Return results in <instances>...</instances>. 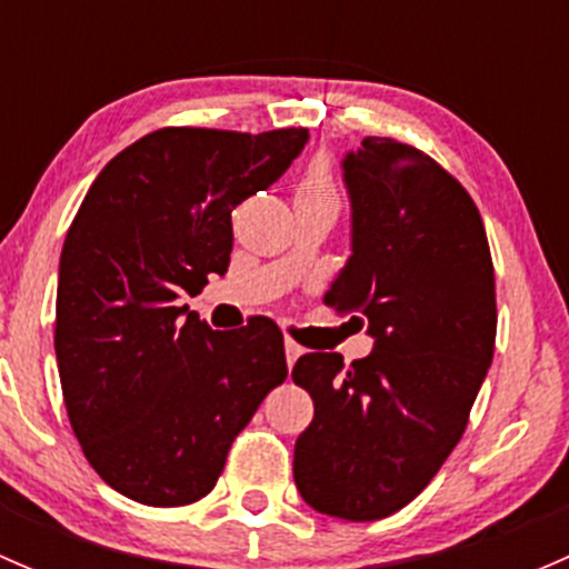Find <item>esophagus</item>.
<instances>
[{"label": "esophagus", "instance_id": "esophagus-1", "mask_svg": "<svg viewBox=\"0 0 569 569\" xmlns=\"http://www.w3.org/2000/svg\"><path fill=\"white\" fill-rule=\"evenodd\" d=\"M283 349H286V363H289V369L297 363V358H300V355L306 352V349H302L297 341H291V338H286Z\"/></svg>", "mask_w": 569, "mask_h": 569}]
</instances>
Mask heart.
I'll return each instance as SVG.
<instances>
[{"mask_svg":"<svg viewBox=\"0 0 569 569\" xmlns=\"http://www.w3.org/2000/svg\"><path fill=\"white\" fill-rule=\"evenodd\" d=\"M295 200H311V203H330L338 209V189L336 178H332L330 164L325 159H317L311 168L306 170L297 183Z\"/></svg>","mask_w":569,"mask_h":569,"instance_id":"obj_1","label":"heart"}]
</instances>
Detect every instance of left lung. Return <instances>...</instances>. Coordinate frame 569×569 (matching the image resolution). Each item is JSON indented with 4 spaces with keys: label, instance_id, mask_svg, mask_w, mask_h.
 <instances>
[{
    "label": "left lung",
    "instance_id": "left-lung-1",
    "mask_svg": "<svg viewBox=\"0 0 569 569\" xmlns=\"http://www.w3.org/2000/svg\"><path fill=\"white\" fill-rule=\"evenodd\" d=\"M352 256L325 302L375 338L366 358L297 360L313 421L295 481L330 518L380 520L432 481L460 443L496 349V274L470 194L435 159L366 137L341 162Z\"/></svg>",
    "mask_w": 569,
    "mask_h": 569
}]
</instances>
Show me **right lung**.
<instances>
[{
    "label": "right lung",
    "mask_w": 569,
    "mask_h": 569,
    "mask_svg": "<svg viewBox=\"0 0 569 569\" xmlns=\"http://www.w3.org/2000/svg\"><path fill=\"white\" fill-rule=\"evenodd\" d=\"M306 142L308 129H159L84 194L60 256L54 352L73 435L120 496H209L233 438L289 375L274 321L217 332L178 300L228 272L231 211Z\"/></svg>",
    "instance_id": "1"
}]
</instances>
